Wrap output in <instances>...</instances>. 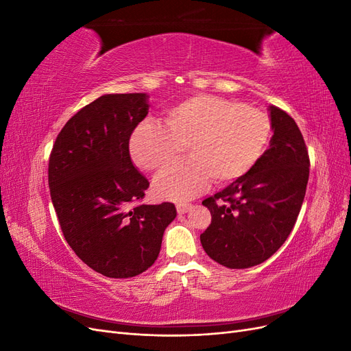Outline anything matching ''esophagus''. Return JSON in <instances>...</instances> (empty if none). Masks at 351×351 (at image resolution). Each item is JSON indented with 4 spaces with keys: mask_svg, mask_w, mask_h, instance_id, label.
Here are the masks:
<instances>
[{
    "mask_svg": "<svg viewBox=\"0 0 351 351\" xmlns=\"http://www.w3.org/2000/svg\"><path fill=\"white\" fill-rule=\"evenodd\" d=\"M192 208H193L192 204H178L177 205V212H178V214H186V212H189Z\"/></svg>",
    "mask_w": 351,
    "mask_h": 351,
    "instance_id": "esophagus-1",
    "label": "esophagus"
}]
</instances>
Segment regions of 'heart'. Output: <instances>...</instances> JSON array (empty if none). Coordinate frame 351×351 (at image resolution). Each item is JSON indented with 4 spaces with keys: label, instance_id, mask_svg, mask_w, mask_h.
<instances>
[{
    "label": "heart",
    "instance_id": "obj_1",
    "mask_svg": "<svg viewBox=\"0 0 351 351\" xmlns=\"http://www.w3.org/2000/svg\"><path fill=\"white\" fill-rule=\"evenodd\" d=\"M271 120L263 111L237 101L196 95L169 108L164 124H141L130 139L133 162L162 171L183 152L189 159L171 167L154 183L158 197L184 202L204 190L210 177L230 183L249 173L267 149Z\"/></svg>",
    "mask_w": 351,
    "mask_h": 351
}]
</instances>
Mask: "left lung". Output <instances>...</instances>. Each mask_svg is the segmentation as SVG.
<instances>
[{
	"instance_id": "1",
	"label": "left lung",
	"mask_w": 351,
	"mask_h": 351,
	"mask_svg": "<svg viewBox=\"0 0 351 351\" xmlns=\"http://www.w3.org/2000/svg\"><path fill=\"white\" fill-rule=\"evenodd\" d=\"M269 147L249 173L202 202L210 226L200 234L208 256L230 269L271 258L290 236L309 180L302 132L285 111L269 107Z\"/></svg>"
}]
</instances>
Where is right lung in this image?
Here are the masks:
<instances>
[{"mask_svg":"<svg viewBox=\"0 0 351 351\" xmlns=\"http://www.w3.org/2000/svg\"><path fill=\"white\" fill-rule=\"evenodd\" d=\"M147 110L146 93L102 95L66 123L49 156L48 184L62 234L89 268L110 278L152 267L177 215L169 202L129 209L149 187L129 151Z\"/></svg>","mask_w":351,"mask_h":351,"instance_id":"1","label":"right lung"}]
</instances>
